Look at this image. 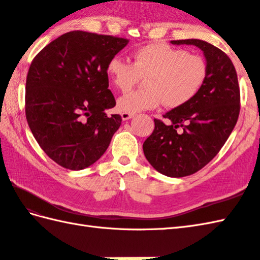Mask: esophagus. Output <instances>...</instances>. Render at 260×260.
Instances as JSON below:
<instances>
[{
    "label": "esophagus",
    "instance_id": "esophagus-1",
    "mask_svg": "<svg viewBox=\"0 0 260 260\" xmlns=\"http://www.w3.org/2000/svg\"><path fill=\"white\" fill-rule=\"evenodd\" d=\"M135 116V114H132V113H121V118H123V120H128L131 118H133Z\"/></svg>",
    "mask_w": 260,
    "mask_h": 260
}]
</instances>
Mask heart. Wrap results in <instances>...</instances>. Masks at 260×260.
Returning a JSON list of instances; mask_svg holds the SVG:
<instances>
[{
    "mask_svg": "<svg viewBox=\"0 0 260 260\" xmlns=\"http://www.w3.org/2000/svg\"><path fill=\"white\" fill-rule=\"evenodd\" d=\"M106 73L121 92L131 90L144 78V88L126 93L117 101L125 113L154 109L163 102L170 108L181 107L194 99L206 82L208 67L204 59L184 49L165 43H150L133 54V64L120 57L107 62Z\"/></svg>",
    "mask_w": 260,
    "mask_h": 260,
    "instance_id": "1",
    "label": "heart"
}]
</instances>
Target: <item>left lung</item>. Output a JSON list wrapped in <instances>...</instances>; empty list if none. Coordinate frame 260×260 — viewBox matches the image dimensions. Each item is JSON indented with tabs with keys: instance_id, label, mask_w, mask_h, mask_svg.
Segmentation results:
<instances>
[{
	"instance_id": "8db88e82",
	"label": "left lung",
	"mask_w": 260,
	"mask_h": 260,
	"mask_svg": "<svg viewBox=\"0 0 260 260\" xmlns=\"http://www.w3.org/2000/svg\"><path fill=\"white\" fill-rule=\"evenodd\" d=\"M171 43L201 49L207 61V79L194 99L163 115L170 124L154 119L155 127L143 151L157 172L182 178L206 167L224 145L238 120L240 89L233 61L219 48L198 39Z\"/></svg>"
}]
</instances>
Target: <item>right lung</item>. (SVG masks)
<instances>
[{
    "label": "right lung",
    "instance_id": "obj_1",
    "mask_svg": "<svg viewBox=\"0 0 260 260\" xmlns=\"http://www.w3.org/2000/svg\"><path fill=\"white\" fill-rule=\"evenodd\" d=\"M127 43L124 38L71 31L32 60L25 85L26 120L38 144L60 167H90L119 128L120 115L105 113L116 105L106 67Z\"/></svg>",
    "mask_w": 260,
    "mask_h": 260
}]
</instances>
